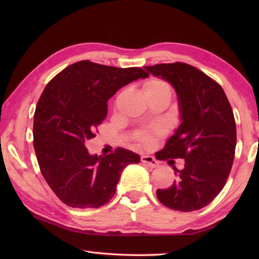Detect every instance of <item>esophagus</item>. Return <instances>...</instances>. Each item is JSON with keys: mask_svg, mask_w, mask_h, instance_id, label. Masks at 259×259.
Segmentation results:
<instances>
[{"mask_svg": "<svg viewBox=\"0 0 259 259\" xmlns=\"http://www.w3.org/2000/svg\"><path fill=\"white\" fill-rule=\"evenodd\" d=\"M140 160H142L143 163L147 164L148 166H151V168H156V166L159 165V161H156L154 157L151 155H142Z\"/></svg>", "mask_w": 259, "mask_h": 259, "instance_id": "1", "label": "esophagus"}]
</instances>
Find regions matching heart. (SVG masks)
I'll return each instance as SVG.
<instances>
[{
	"instance_id": "obj_1",
	"label": "heart",
	"mask_w": 259,
	"mask_h": 259,
	"mask_svg": "<svg viewBox=\"0 0 259 259\" xmlns=\"http://www.w3.org/2000/svg\"><path fill=\"white\" fill-rule=\"evenodd\" d=\"M145 91H152V90H159V89H169L168 84L161 80H151L148 81L145 87H144ZM138 140L143 143H148L151 140V136L146 133H142L138 135Z\"/></svg>"
}]
</instances>
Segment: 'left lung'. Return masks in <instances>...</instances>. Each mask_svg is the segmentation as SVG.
I'll return each instance as SVG.
<instances>
[{
	"label": "left lung",
	"instance_id": "1",
	"mask_svg": "<svg viewBox=\"0 0 259 259\" xmlns=\"http://www.w3.org/2000/svg\"><path fill=\"white\" fill-rule=\"evenodd\" d=\"M145 69L175 88L182 120L155 156L170 165V159H184L185 164L182 170L172 166L177 179L157 190L156 196L170 209L199 210L216 198L229 178L236 145L233 111L223 88L191 65L157 64Z\"/></svg>",
	"mask_w": 259,
	"mask_h": 259
}]
</instances>
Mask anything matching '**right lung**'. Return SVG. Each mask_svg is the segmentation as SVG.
<instances>
[{"label":"right lung","instance_id":"right-lung-1","mask_svg":"<svg viewBox=\"0 0 259 259\" xmlns=\"http://www.w3.org/2000/svg\"><path fill=\"white\" fill-rule=\"evenodd\" d=\"M148 74L82 60L48 83L34 114L33 137L42 176L72 208H99L115 194L121 172L140 156L125 148L90 154L84 146L107 115V102L122 87Z\"/></svg>","mask_w":259,"mask_h":259}]
</instances>
